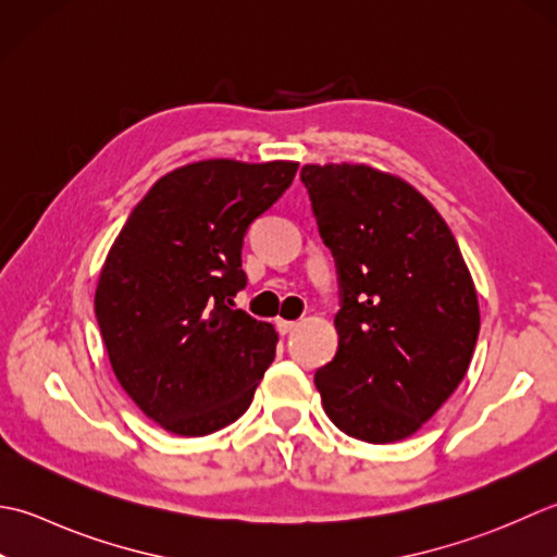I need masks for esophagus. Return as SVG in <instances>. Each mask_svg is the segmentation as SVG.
<instances>
[{
	"label": "esophagus",
	"instance_id": "34e87169",
	"mask_svg": "<svg viewBox=\"0 0 557 557\" xmlns=\"http://www.w3.org/2000/svg\"><path fill=\"white\" fill-rule=\"evenodd\" d=\"M276 329H278V334H290V332H295V329H298V322H288V320H276Z\"/></svg>",
	"mask_w": 557,
	"mask_h": 557
}]
</instances>
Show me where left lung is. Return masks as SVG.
Masks as SVG:
<instances>
[{"mask_svg": "<svg viewBox=\"0 0 557 557\" xmlns=\"http://www.w3.org/2000/svg\"><path fill=\"white\" fill-rule=\"evenodd\" d=\"M332 249L338 350L314 372L332 423L387 445L411 437L459 387L481 329L473 278L421 191L370 165H302Z\"/></svg>", "mask_w": 557, "mask_h": 557, "instance_id": "1", "label": "left lung"}]
</instances>
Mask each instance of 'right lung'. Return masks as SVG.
<instances>
[{"instance_id": "add662e5", "label": "right lung", "mask_w": 557, "mask_h": 557, "mask_svg": "<svg viewBox=\"0 0 557 557\" xmlns=\"http://www.w3.org/2000/svg\"><path fill=\"white\" fill-rule=\"evenodd\" d=\"M298 163H189L163 175L112 243L96 317L112 372L168 433L201 437L240 418L278 334L233 298L243 237L286 191Z\"/></svg>"}]
</instances>
